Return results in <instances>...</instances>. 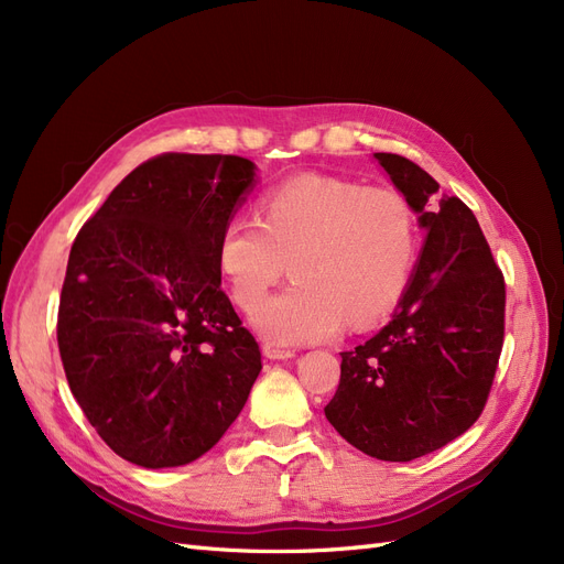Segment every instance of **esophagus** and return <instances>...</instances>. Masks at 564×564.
<instances>
[{
  "label": "esophagus",
  "mask_w": 564,
  "mask_h": 564,
  "mask_svg": "<svg viewBox=\"0 0 564 564\" xmlns=\"http://www.w3.org/2000/svg\"><path fill=\"white\" fill-rule=\"evenodd\" d=\"M262 352H264V358H269V360H288V358L295 356V350L283 348V346L271 344V341H267V344L262 346Z\"/></svg>",
  "instance_id": "1"
}]
</instances>
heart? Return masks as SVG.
Segmentation results:
<instances>
[{"mask_svg":"<svg viewBox=\"0 0 564 564\" xmlns=\"http://www.w3.org/2000/svg\"><path fill=\"white\" fill-rule=\"evenodd\" d=\"M260 220L229 218L218 267L241 311H253L291 267L296 281L256 311L274 344H308L341 327L365 329L398 306L419 253L409 199L392 187L335 176H300L260 199Z\"/></svg>","mask_w":564,"mask_h":564,"instance_id":"heart-1","label":"heart"}]
</instances>
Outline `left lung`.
<instances>
[{
	"mask_svg": "<svg viewBox=\"0 0 564 564\" xmlns=\"http://www.w3.org/2000/svg\"><path fill=\"white\" fill-rule=\"evenodd\" d=\"M427 229L392 321L341 352L327 421L358 451L409 463L446 446L484 413L505 344V274L471 208L436 199L419 164L373 153Z\"/></svg>",
	"mask_w": 564,
	"mask_h": 564,
	"instance_id": "obj_1",
	"label": "left lung"
}]
</instances>
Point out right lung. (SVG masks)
Masks as SVG:
<instances>
[{
  "mask_svg": "<svg viewBox=\"0 0 564 564\" xmlns=\"http://www.w3.org/2000/svg\"><path fill=\"white\" fill-rule=\"evenodd\" d=\"M253 176L239 155H155L74 239L59 358L86 419L128 463L197 460L235 423L262 369L218 267V237Z\"/></svg>",
  "mask_w": 564,
  "mask_h": 564,
  "instance_id": "add662e5",
  "label": "right lung"
}]
</instances>
